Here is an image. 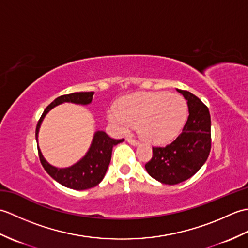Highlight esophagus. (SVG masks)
<instances>
[{"instance_id": "34e87169", "label": "esophagus", "mask_w": 248, "mask_h": 248, "mask_svg": "<svg viewBox=\"0 0 248 248\" xmlns=\"http://www.w3.org/2000/svg\"><path fill=\"white\" fill-rule=\"evenodd\" d=\"M127 141H128V143H129V144H131V145H132V146H138V145L140 144L138 140H133V139H131V138H128V139H127Z\"/></svg>"}]
</instances>
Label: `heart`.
I'll list each match as a JSON object with an SVG mask.
<instances>
[{"instance_id": "b5f03b06", "label": "heart", "mask_w": 248, "mask_h": 248, "mask_svg": "<svg viewBox=\"0 0 248 248\" xmlns=\"http://www.w3.org/2000/svg\"><path fill=\"white\" fill-rule=\"evenodd\" d=\"M187 115L186 100L176 93L143 92L120 100L119 107L110 105L108 119L119 132H127L139 124L141 139L151 144L162 145L180 132Z\"/></svg>"}]
</instances>
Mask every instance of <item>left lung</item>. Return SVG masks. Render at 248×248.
<instances>
[{
	"label": "left lung",
	"instance_id": "8db88e82",
	"mask_svg": "<svg viewBox=\"0 0 248 248\" xmlns=\"http://www.w3.org/2000/svg\"><path fill=\"white\" fill-rule=\"evenodd\" d=\"M187 101L188 117L181 134L166 147H154L147 172L163 184H178L194 176L211 150V117L208 108L192 93L178 89Z\"/></svg>",
	"mask_w": 248,
	"mask_h": 248
}]
</instances>
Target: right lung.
I'll use <instances>...</instances> for the list:
<instances>
[{
  "mask_svg": "<svg viewBox=\"0 0 248 248\" xmlns=\"http://www.w3.org/2000/svg\"><path fill=\"white\" fill-rule=\"evenodd\" d=\"M93 92H80L64 94V96L56 98L53 102L46 107L43 115H41L38 124H37L36 140L38 141V133L40 125L43 124V120L52 108L66 102L82 105L91 104L93 101ZM124 140V139L114 140L109 138L104 131L98 130L93 134L92 144L89 146L85 155L69 167L60 168L51 165L44 157L38 146L39 159L46 171L55 181L66 187L82 191V189H87L96 186L103 180L105 172H107L108 167L109 165L110 157H112L113 147L119 143H123Z\"/></svg>",
  "mask_w": 248,
  "mask_h": 248,
  "instance_id": "1",
  "label": "right lung"
}]
</instances>
